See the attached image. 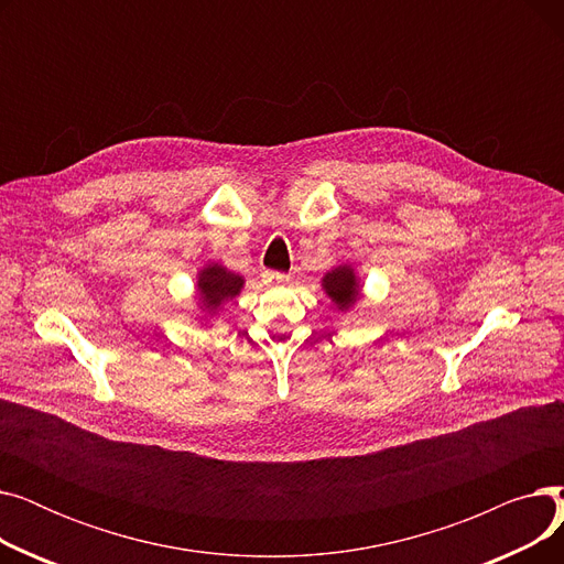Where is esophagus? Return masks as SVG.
<instances>
[{"instance_id": "esophagus-1", "label": "esophagus", "mask_w": 564, "mask_h": 564, "mask_svg": "<svg viewBox=\"0 0 564 564\" xmlns=\"http://www.w3.org/2000/svg\"><path fill=\"white\" fill-rule=\"evenodd\" d=\"M262 281H264L267 285H283V283H288V281H290V274H285V272H274V270H267V272H262Z\"/></svg>"}]
</instances>
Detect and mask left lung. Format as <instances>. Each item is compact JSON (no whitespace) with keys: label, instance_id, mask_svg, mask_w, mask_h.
Instances as JSON below:
<instances>
[{"label":"left lung","instance_id":"left-lung-1","mask_svg":"<svg viewBox=\"0 0 564 564\" xmlns=\"http://www.w3.org/2000/svg\"><path fill=\"white\" fill-rule=\"evenodd\" d=\"M322 285L340 308H349V304H354L359 297V285L349 267H338V270L329 272L324 276Z\"/></svg>","mask_w":564,"mask_h":564}]
</instances>
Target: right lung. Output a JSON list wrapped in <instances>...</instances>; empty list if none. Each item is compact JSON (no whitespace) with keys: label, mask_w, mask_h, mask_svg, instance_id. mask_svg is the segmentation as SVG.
<instances>
[{"label":"right lung","mask_w":564,"mask_h":564,"mask_svg":"<svg viewBox=\"0 0 564 564\" xmlns=\"http://www.w3.org/2000/svg\"><path fill=\"white\" fill-rule=\"evenodd\" d=\"M242 285H245L242 276L226 272L224 267H219V264L207 267V270L200 272V279H198L200 300L207 308H210V306L217 308L221 302L232 300L235 294L242 290Z\"/></svg>","instance_id":"right-lung-1"}]
</instances>
